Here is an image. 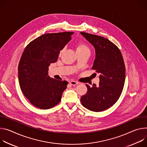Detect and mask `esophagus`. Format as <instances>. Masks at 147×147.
Listing matches in <instances>:
<instances>
[{"label":"esophagus","mask_w":147,"mask_h":147,"mask_svg":"<svg viewBox=\"0 0 147 147\" xmlns=\"http://www.w3.org/2000/svg\"><path fill=\"white\" fill-rule=\"evenodd\" d=\"M69 84L72 86H75L78 84V82H76V81H74V80H71L69 82Z\"/></svg>","instance_id":"34e87169"}]
</instances>
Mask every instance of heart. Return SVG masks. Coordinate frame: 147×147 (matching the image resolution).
<instances>
[{"mask_svg": "<svg viewBox=\"0 0 147 147\" xmlns=\"http://www.w3.org/2000/svg\"><path fill=\"white\" fill-rule=\"evenodd\" d=\"M76 50L77 53H85V52H89L90 53V50L88 46L84 44V43H78L76 45ZM63 50L61 51L62 53Z\"/></svg>", "mask_w": 147, "mask_h": 147, "instance_id": "obj_1", "label": "heart"}]
</instances>
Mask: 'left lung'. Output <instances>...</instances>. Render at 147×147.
I'll return each instance as SVG.
<instances>
[{
    "instance_id": "obj_1",
    "label": "left lung",
    "mask_w": 147,
    "mask_h": 147,
    "mask_svg": "<svg viewBox=\"0 0 147 147\" xmlns=\"http://www.w3.org/2000/svg\"><path fill=\"white\" fill-rule=\"evenodd\" d=\"M95 49L92 69L99 73V85H86L88 92L80 98L82 105L93 111H102L115 105L122 93L125 68L119 48L103 37L80 32Z\"/></svg>"
}]
</instances>
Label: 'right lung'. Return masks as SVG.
<instances>
[{
    "instance_id": "add662e5",
    "label": "right lung",
    "mask_w": 147,
    "mask_h": 147,
    "mask_svg": "<svg viewBox=\"0 0 147 147\" xmlns=\"http://www.w3.org/2000/svg\"><path fill=\"white\" fill-rule=\"evenodd\" d=\"M74 32L48 33L30 42L25 48L18 67L20 89L30 102L41 109L56 106L61 100L68 82L51 78L48 67L58 60L71 40Z\"/></svg>"
}]
</instances>
